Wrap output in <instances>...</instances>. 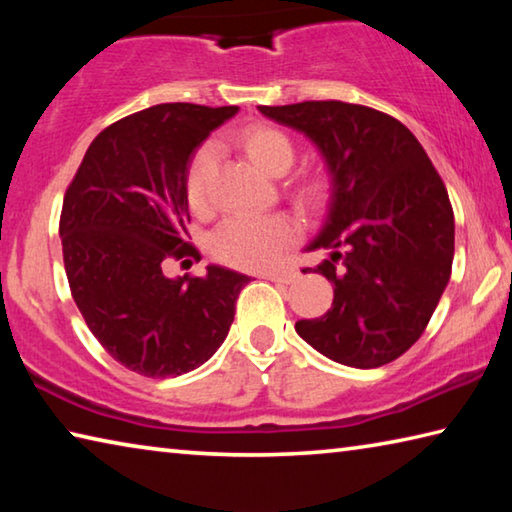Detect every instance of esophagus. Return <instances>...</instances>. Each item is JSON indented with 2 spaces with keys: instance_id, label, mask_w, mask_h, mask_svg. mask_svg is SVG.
Listing matches in <instances>:
<instances>
[{
  "instance_id": "obj_1",
  "label": "esophagus",
  "mask_w": 512,
  "mask_h": 512,
  "mask_svg": "<svg viewBox=\"0 0 512 512\" xmlns=\"http://www.w3.org/2000/svg\"><path fill=\"white\" fill-rule=\"evenodd\" d=\"M262 277H266V280H271V282L291 284L298 280L300 273L296 271V268H280V271H266V273H262Z\"/></svg>"
}]
</instances>
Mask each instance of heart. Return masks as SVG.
<instances>
[{
	"label": "heart",
	"mask_w": 512,
	"mask_h": 512,
	"mask_svg": "<svg viewBox=\"0 0 512 512\" xmlns=\"http://www.w3.org/2000/svg\"><path fill=\"white\" fill-rule=\"evenodd\" d=\"M239 146L266 173H284L296 160V144L280 128L268 124L248 126L239 135ZM216 169V149L205 144L196 151L187 169L185 194L194 212H205L212 203V180ZM332 185L323 173L298 178L296 196L309 210H320L329 201ZM302 225L291 214H241L223 221L210 237V253L223 264L237 268H268L280 262L282 255L296 244Z\"/></svg>",
	"instance_id": "b5f03b06"
}]
</instances>
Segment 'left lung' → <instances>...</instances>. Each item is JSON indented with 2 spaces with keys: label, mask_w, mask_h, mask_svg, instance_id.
I'll list each match as a JSON object with an SVG mask.
<instances>
[{
  "label": "left lung",
  "mask_w": 512,
  "mask_h": 512,
  "mask_svg": "<svg viewBox=\"0 0 512 512\" xmlns=\"http://www.w3.org/2000/svg\"><path fill=\"white\" fill-rule=\"evenodd\" d=\"M314 142L332 203L311 250L334 284L332 309L296 323L311 348L352 368H379L427 329L452 275L454 210L440 173L402 121L359 103L259 106Z\"/></svg>",
  "instance_id": "8db88e82"
}]
</instances>
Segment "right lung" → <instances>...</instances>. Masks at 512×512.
<instances>
[{
	"label": "right lung",
	"instance_id": "1",
	"mask_svg": "<svg viewBox=\"0 0 512 512\" xmlns=\"http://www.w3.org/2000/svg\"><path fill=\"white\" fill-rule=\"evenodd\" d=\"M237 110L160 103L119 119L94 137L65 192L72 298L103 350L137 375L178 377L210 359L250 282L223 266L167 277L171 262L198 257L185 194L194 151Z\"/></svg>",
	"mask_w": 512,
	"mask_h": 512
}]
</instances>
